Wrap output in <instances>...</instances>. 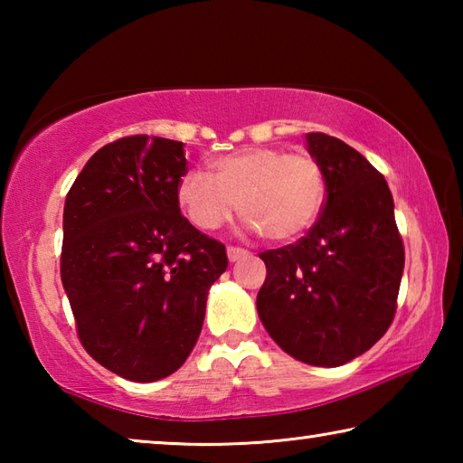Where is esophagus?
I'll return each mask as SVG.
<instances>
[{
  "label": "esophagus",
  "instance_id": "esophagus-1",
  "mask_svg": "<svg viewBox=\"0 0 463 463\" xmlns=\"http://www.w3.org/2000/svg\"><path fill=\"white\" fill-rule=\"evenodd\" d=\"M226 255H229V261H239L242 257L249 255L247 249H241V247H229L226 249Z\"/></svg>",
  "mask_w": 463,
  "mask_h": 463
}]
</instances>
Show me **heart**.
I'll return each mask as SVG.
<instances>
[{
    "label": "heart",
    "instance_id": "heart-1",
    "mask_svg": "<svg viewBox=\"0 0 463 463\" xmlns=\"http://www.w3.org/2000/svg\"><path fill=\"white\" fill-rule=\"evenodd\" d=\"M175 198L200 231H218L239 208L250 229L284 242L317 222L325 203V174L310 153L250 146L218 156L213 175L202 169L187 171Z\"/></svg>",
    "mask_w": 463,
    "mask_h": 463
}]
</instances>
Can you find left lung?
Here are the masks:
<instances>
[{"label":"left lung","instance_id":"obj_1","mask_svg":"<svg viewBox=\"0 0 463 463\" xmlns=\"http://www.w3.org/2000/svg\"><path fill=\"white\" fill-rule=\"evenodd\" d=\"M307 143L326 200L307 237L260 253L268 278L257 312L288 355L336 367L373 347L394 320L404 245L380 171L325 132H310Z\"/></svg>","mask_w":463,"mask_h":463}]
</instances>
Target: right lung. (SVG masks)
<instances>
[{
    "instance_id": "add662e5",
    "label": "right lung",
    "mask_w": 463,
    "mask_h": 463,
    "mask_svg": "<svg viewBox=\"0 0 463 463\" xmlns=\"http://www.w3.org/2000/svg\"><path fill=\"white\" fill-rule=\"evenodd\" d=\"M184 143L124 137L101 146L62 213L61 279L83 349L106 370L155 382L184 365L208 289L229 268L221 241L182 216Z\"/></svg>"
}]
</instances>
